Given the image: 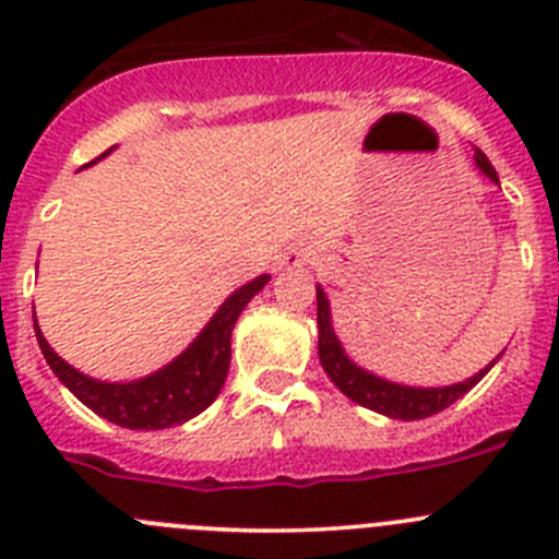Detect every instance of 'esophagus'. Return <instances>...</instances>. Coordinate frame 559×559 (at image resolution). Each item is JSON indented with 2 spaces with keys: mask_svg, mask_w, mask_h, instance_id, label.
Here are the masks:
<instances>
[{
  "mask_svg": "<svg viewBox=\"0 0 559 559\" xmlns=\"http://www.w3.org/2000/svg\"><path fill=\"white\" fill-rule=\"evenodd\" d=\"M308 260H310L308 251H290V254L285 257V265H302L308 263Z\"/></svg>",
  "mask_w": 559,
  "mask_h": 559,
  "instance_id": "34e87169",
  "label": "esophagus"
}]
</instances>
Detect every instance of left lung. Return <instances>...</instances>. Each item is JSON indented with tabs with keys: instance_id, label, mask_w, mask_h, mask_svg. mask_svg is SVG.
<instances>
[{
	"instance_id": "left-lung-1",
	"label": "left lung",
	"mask_w": 559,
	"mask_h": 559,
	"mask_svg": "<svg viewBox=\"0 0 559 559\" xmlns=\"http://www.w3.org/2000/svg\"><path fill=\"white\" fill-rule=\"evenodd\" d=\"M473 159H476L478 170L498 185L496 167L490 165V159H487L478 147L476 153H473ZM316 305H319V310H316V319H319V360H322L328 378L333 380L335 386L347 394L349 400H355L358 406L372 408V412L378 414H386V417L392 419H426L431 417V414L442 412V408L453 406V403L471 392L478 380L490 372L492 364L501 358V355H498V358L492 360V364H487L481 372L462 380V383H453V386H403V383H392V380L367 372L364 367L353 364V358L344 353L338 335H335L333 330V316H330V302L328 296H324L322 285H316Z\"/></svg>"
}]
</instances>
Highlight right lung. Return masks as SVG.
Returning a JSON list of instances; mask_svg holds the SVG:
<instances>
[{
  "label": "right lung",
  "instance_id": "add662e5",
  "mask_svg": "<svg viewBox=\"0 0 559 559\" xmlns=\"http://www.w3.org/2000/svg\"><path fill=\"white\" fill-rule=\"evenodd\" d=\"M103 156H97V159H103ZM269 280V274H260L243 288H237L215 310L206 328L195 335V341L179 358H173L167 367L156 369L140 380L106 383V380L88 378V374L78 372L75 367H69L67 360L47 344L44 333L38 330L36 310H33L38 347H41L49 369L58 374L63 386L75 394L83 406L100 414L114 426L131 428V431H159V428L181 426L187 419L199 417L204 408H210L212 400L218 397L221 389H224L231 358V330H235L237 316L243 313L246 305L254 299V294L265 288Z\"/></svg>",
  "mask_w": 559,
  "mask_h": 559
}]
</instances>
